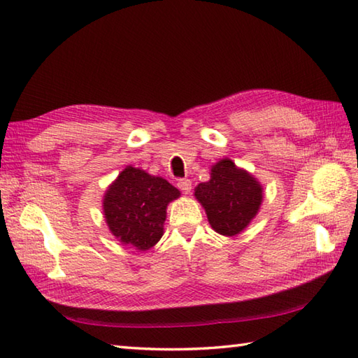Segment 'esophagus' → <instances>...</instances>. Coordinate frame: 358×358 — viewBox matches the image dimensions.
Wrapping results in <instances>:
<instances>
[{
  "instance_id": "obj_1",
  "label": "esophagus",
  "mask_w": 358,
  "mask_h": 358,
  "mask_svg": "<svg viewBox=\"0 0 358 358\" xmlns=\"http://www.w3.org/2000/svg\"><path fill=\"white\" fill-rule=\"evenodd\" d=\"M177 187L183 194H189V192H191V189H192V181L187 180V178H181V180L177 181Z\"/></svg>"
}]
</instances>
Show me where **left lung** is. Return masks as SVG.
<instances>
[{
  "label": "left lung",
  "mask_w": 358,
  "mask_h": 358,
  "mask_svg": "<svg viewBox=\"0 0 358 358\" xmlns=\"http://www.w3.org/2000/svg\"><path fill=\"white\" fill-rule=\"evenodd\" d=\"M212 229L234 237L250 223L263 201V187L254 175L223 158L212 166L210 180L195 187Z\"/></svg>",
  "instance_id": "obj_1"
}]
</instances>
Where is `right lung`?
<instances>
[{
	"instance_id": "add662e5",
	"label": "right lung",
	"mask_w": 358,
	"mask_h": 358,
	"mask_svg": "<svg viewBox=\"0 0 358 358\" xmlns=\"http://www.w3.org/2000/svg\"><path fill=\"white\" fill-rule=\"evenodd\" d=\"M178 196L164 178L127 166L104 194L106 223L123 245L148 250L163 237L166 208Z\"/></svg>"
}]
</instances>
